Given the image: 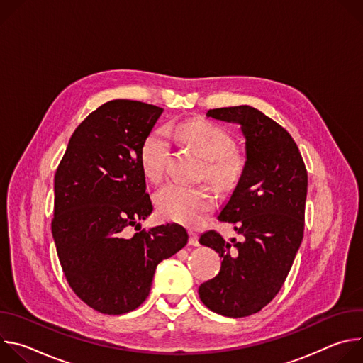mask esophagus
<instances>
[{"label":"esophagus","mask_w":363,"mask_h":363,"mask_svg":"<svg viewBox=\"0 0 363 363\" xmlns=\"http://www.w3.org/2000/svg\"><path fill=\"white\" fill-rule=\"evenodd\" d=\"M189 245H192V247H198L199 245L198 235L194 234V233H189Z\"/></svg>","instance_id":"34e87169"}]
</instances>
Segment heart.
Here are the masks:
<instances>
[{"mask_svg":"<svg viewBox=\"0 0 363 363\" xmlns=\"http://www.w3.org/2000/svg\"><path fill=\"white\" fill-rule=\"evenodd\" d=\"M181 138L205 160L203 177L220 189L237 184L244 167V153L233 147V138L223 128L208 121H188L178 126ZM171 142L165 129L152 130L140 147V165L150 181L164 177L169 158ZM155 202L160 214L171 221L186 225H199L216 205V195L206 185L189 186L169 182L162 186Z\"/></svg>","mask_w":363,"mask_h":363,"instance_id":"obj_1","label":"heart"}]
</instances>
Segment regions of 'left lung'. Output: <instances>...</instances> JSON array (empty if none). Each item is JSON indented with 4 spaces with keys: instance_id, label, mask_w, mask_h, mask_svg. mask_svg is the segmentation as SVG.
<instances>
[{
    "instance_id": "8db88e82",
    "label": "left lung",
    "mask_w": 363,
    "mask_h": 363,
    "mask_svg": "<svg viewBox=\"0 0 363 363\" xmlns=\"http://www.w3.org/2000/svg\"><path fill=\"white\" fill-rule=\"evenodd\" d=\"M206 116L238 123L245 167L218 220L244 240L227 242L206 231L199 244L216 250L220 273L199 286L202 303L227 318L260 312L281 289L303 240L307 172L290 133L251 106L211 109Z\"/></svg>"
}]
</instances>
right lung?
<instances>
[{
  "label": "right lung",
  "instance_id": "add662e5",
  "mask_svg": "<svg viewBox=\"0 0 363 363\" xmlns=\"http://www.w3.org/2000/svg\"><path fill=\"white\" fill-rule=\"evenodd\" d=\"M164 109L111 100L72 135L55 177L51 233L73 291L105 315H123L147 297L157 266L188 242L179 224L140 230L152 211L140 147ZM140 231L130 239L125 228Z\"/></svg>",
  "mask_w": 363,
  "mask_h": 363
}]
</instances>
